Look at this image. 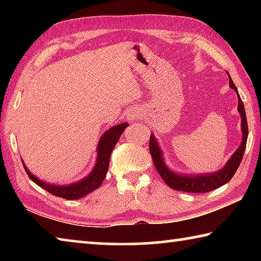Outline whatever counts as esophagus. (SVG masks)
<instances>
[{
    "label": "esophagus",
    "instance_id": "1",
    "mask_svg": "<svg viewBox=\"0 0 261 261\" xmlns=\"http://www.w3.org/2000/svg\"><path fill=\"white\" fill-rule=\"evenodd\" d=\"M139 109H134V110H131L130 112V118L131 120H136V118H138L139 117Z\"/></svg>",
    "mask_w": 261,
    "mask_h": 261
}]
</instances>
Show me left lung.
<instances>
[{"label": "left lung", "mask_w": 261, "mask_h": 261, "mask_svg": "<svg viewBox=\"0 0 261 261\" xmlns=\"http://www.w3.org/2000/svg\"><path fill=\"white\" fill-rule=\"evenodd\" d=\"M229 86L232 90L236 91L237 98H238V112L241 114L242 117V131H243V140L238 147L237 151L232 154V156L229 159L227 165L224 166L222 169L219 171H215L213 174H205V175H198V176H182L173 173L168 169L167 166L163 162L162 152L159 148L158 143L154 136L152 135L149 138V152L153 159V163L155 166L158 173L160 174L162 179L168 187L173 188L174 190H178V191H185L191 193H202V192H210L212 190L220 188L221 185L228 183L229 180L232 178L235 175L236 170L241 165V161L244 155L245 147H246V140L247 135H249V129H247V121L246 115L243 101L241 99L238 91L233 84L232 79L229 77Z\"/></svg>", "instance_id": "8db88e82"}]
</instances>
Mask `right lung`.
Wrapping results in <instances>:
<instances>
[{
    "mask_svg": "<svg viewBox=\"0 0 261 261\" xmlns=\"http://www.w3.org/2000/svg\"><path fill=\"white\" fill-rule=\"evenodd\" d=\"M127 125H129L127 123H121V124L110 127L109 130L106 131L105 134L101 136L98 145V158H96L94 169L92 170V173L88 175L86 178L79 180L77 183L63 185V187L47 184L46 182H42V180L31 174L28 168H26L23 163L26 174L29 175V177L32 179L35 184L39 185V187L42 189H45L46 191L54 194L56 197L69 200L79 199V198L86 196L87 193L94 191V190L98 189L101 183H102V180L106 177V174H107L108 171L110 154H112L113 148L115 147V145L117 144L118 139H120L121 135L123 134V131L125 130V127Z\"/></svg>",
    "mask_w": 261,
    "mask_h": 261,
    "instance_id": "right-lung-1",
    "label": "right lung"
}]
</instances>
